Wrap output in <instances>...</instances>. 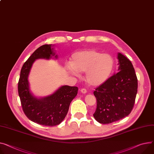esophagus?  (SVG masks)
I'll return each mask as SVG.
<instances>
[{"label": "esophagus", "mask_w": 154, "mask_h": 154, "mask_svg": "<svg viewBox=\"0 0 154 154\" xmlns=\"http://www.w3.org/2000/svg\"><path fill=\"white\" fill-rule=\"evenodd\" d=\"M80 91H81L82 93H83V94H86V93L87 92L86 89H85V88H83V89H80Z\"/></svg>", "instance_id": "esophagus-1"}]
</instances>
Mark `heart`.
<instances>
[{
    "label": "heart",
    "instance_id": "1",
    "mask_svg": "<svg viewBox=\"0 0 154 154\" xmlns=\"http://www.w3.org/2000/svg\"><path fill=\"white\" fill-rule=\"evenodd\" d=\"M114 62L111 55L94 49L82 50L72 55L66 65L67 72L77 76L85 72V80L91 86H98L107 81L111 75Z\"/></svg>",
    "mask_w": 154,
    "mask_h": 154
}]
</instances>
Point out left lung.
Here are the masks:
<instances>
[{
  "label": "left lung",
  "instance_id": "obj_1",
  "mask_svg": "<svg viewBox=\"0 0 154 154\" xmlns=\"http://www.w3.org/2000/svg\"><path fill=\"white\" fill-rule=\"evenodd\" d=\"M117 59L118 72L94 92L97 108L93 116L102 124L118 121L131 113L137 92V79L132 63L120 52Z\"/></svg>",
  "mask_w": 154,
  "mask_h": 154
}]
</instances>
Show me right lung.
Listing matches in <instances>:
<instances>
[{"mask_svg":"<svg viewBox=\"0 0 154 154\" xmlns=\"http://www.w3.org/2000/svg\"><path fill=\"white\" fill-rule=\"evenodd\" d=\"M54 45L45 44L35 51L23 64L18 81V94L23 110L32 122L54 126L60 124L65 118L72 100L76 96L78 88L62 86L53 94L44 97L35 96L31 91L28 76L32 64L37 59L58 58Z\"/></svg>","mask_w":154,"mask_h":154,"instance_id":"add662e5","label":"right lung"}]
</instances>
